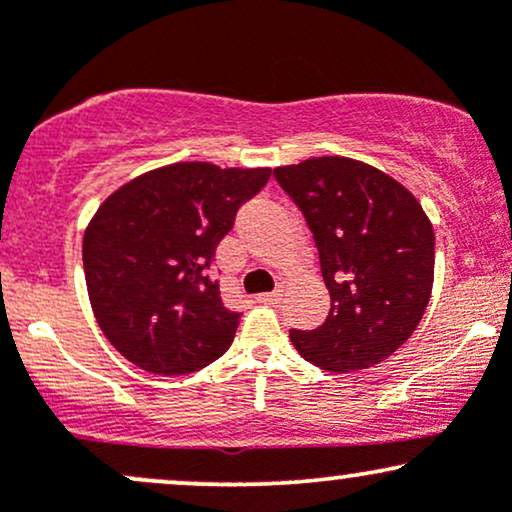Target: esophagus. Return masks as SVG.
Masks as SVG:
<instances>
[{
    "label": "esophagus",
    "instance_id": "esophagus-1",
    "mask_svg": "<svg viewBox=\"0 0 512 512\" xmlns=\"http://www.w3.org/2000/svg\"><path fill=\"white\" fill-rule=\"evenodd\" d=\"M257 301H260V303H269V305H276V303L281 301V293H279V291L260 293V296H257Z\"/></svg>",
    "mask_w": 512,
    "mask_h": 512
}]
</instances>
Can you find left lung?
Segmentation results:
<instances>
[{"instance_id": "1", "label": "left lung", "mask_w": 512, "mask_h": 512, "mask_svg": "<svg viewBox=\"0 0 512 512\" xmlns=\"http://www.w3.org/2000/svg\"><path fill=\"white\" fill-rule=\"evenodd\" d=\"M303 211L330 291L317 330H291L305 361L354 373L392 356L419 327L433 289L436 236L404 185L344 156L274 168Z\"/></svg>"}]
</instances>
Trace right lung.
I'll return each mask as SVG.
<instances>
[{"mask_svg": "<svg viewBox=\"0 0 512 512\" xmlns=\"http://www.w3.org/2000/svg\"><path fill=\"white\" fill-rule=\"evenodd\" d=\"M272 168L190 161L129 180L84 233L93 315L129 363L156 375L209 366L236 337L240 313L221 301L216 245Z\"/></svg>", "mask_w": 512, "mask_h": 512, "instance_id": "1", "label": "right lung"}]
</instances>
